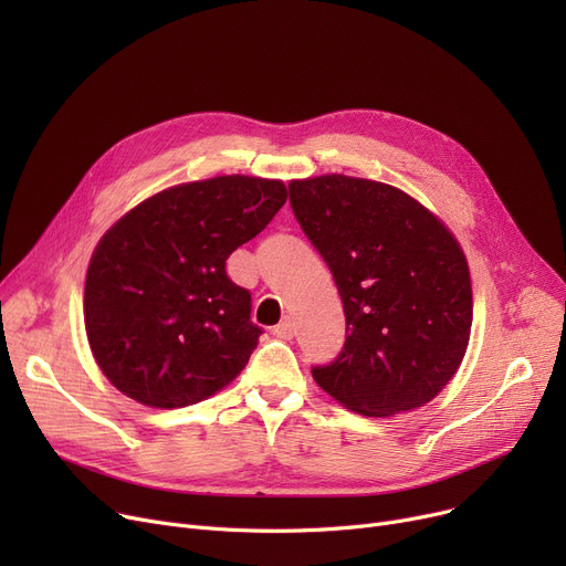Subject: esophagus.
I'll return each instance as SVG.
<instances>
[{
  "label": "esophagus",
  "mask_w": 566,
  "mask_h": 566,
  "mask_svg": "<svg viewBox=\"0 0 566 566\" xmlns=\"http://www.w3.org/2000/svg\"><path fill=\"white\" fill-rule=\"evenodd\" d=\"M273 335H275V337H280V339H291V337L295 335V325H293L289 318H284L280 325H275Z\"/></svg>",
  "instance_id": "1"
}]
</instances>
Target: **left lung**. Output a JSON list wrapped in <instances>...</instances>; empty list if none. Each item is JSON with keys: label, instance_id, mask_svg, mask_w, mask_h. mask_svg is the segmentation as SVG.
<instances>
[{"label": "left lung", "instance_id": "1", "mask_svg": "<svg viewBox=\"0 0 566 566\" xmlns=\"http://www.w3.org/2000/svg\"><path fill=\"white\" fill-rule=\"evenodd\" d=\"M301 229L328 263L346 342L314 380L342 406L388 418L429 403L457 374L470 339L472 289L463 250L406 192L325 174L289 184Z\"/></svg>", "mask_w": 566, "mask_h": 566}]
</instances>
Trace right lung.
I'll return each mask as SVG.
<instances>
[{
  "label": "right lung",
  "instance_id": "right-lung-1",
  "mask_svg": "<svg viewBox=\"0 0 566 566\" xmlns=\"http://www.w3.org/2000/svg\"><path fill=\"white\" fill-rule=\"evenodd\" d=\"M286 201L282 181L216 176L142 201L103 238L84 284L88 346L116 390L184 408L229 385L263 333L229 254Z\"/></svg>",
  "mask_w": 566,
  "mask_h": 566
}]
</instances>
